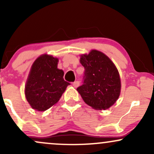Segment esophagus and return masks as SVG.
Returning <instances> with one entry per match:
<instances>
[{
	"label": "esophagus",
	"mask_w": 154,
	"mask_h": 154,
	"mask_svg": "<svg viewBox=\"0 0 154 154\" xmlns=\"http://www.w3.org/2000/svg\"><path fill=\"white\" fill-rule=\"evenodd\" d=\"M72 85H73V86L75 88H77L79 85V81H75V82H73V84Z\"/></svg>",
	"instance_id": "obj_1"
}]
</instances>
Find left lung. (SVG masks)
<instances>
[{
  "instance_id": "left-lung-1",
  "label": "left lung",
  "mask_w": 154,
  "mask_h": 154,
  "mask_svg": "<svg viewBox=\"0 0 154 154\" xmlns=\"http://www.w3.org/2000/svg\"><path fill=\"white\" fill-rule=\"evenodd\" d=\"M84 66L83 84L77 88L83 100L96 110H106L119 98V74L114 63L102 52L92 50L80 56Z\"/></svg>"
}]
</instances>
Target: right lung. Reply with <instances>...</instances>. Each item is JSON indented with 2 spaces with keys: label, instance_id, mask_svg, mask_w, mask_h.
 <instances>
[{
  "label": "right lung",
  "instance_id": "obj_1",
  "mask_svg": "<svg viewBox=\"0 0 154 154\" xmlns=\"http://www.w3.org/2000/svg\"><path fill=\"white\" fill-rule=\"evenodd\" d=\"M59 59L47 54L33 63L25 85V96L32 109L44 111L59 101L70 83L63 79V70L57 68Z\"/></svg>",
  "mask_w": 154,
  "mask_h": 154
}]
</instances>
